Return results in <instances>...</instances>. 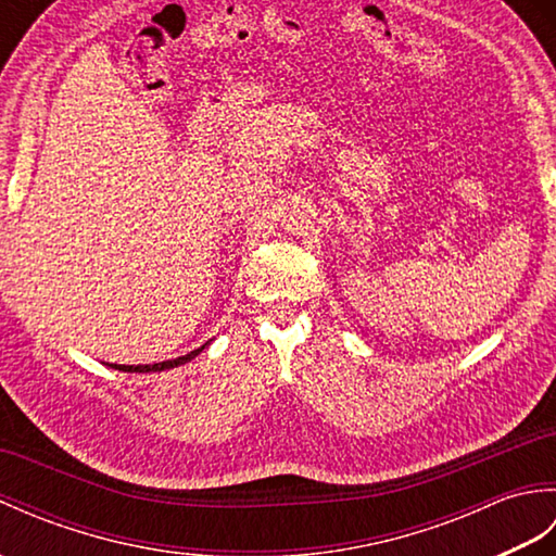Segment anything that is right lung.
I'll return each mask as SVG.
<instances>
[{
    "label": "right lung",
    "instance_id": "obj_1",
    "mask_svg": "<svg viewBox=\"0 0 556 556\" xmlns=\"http://www.w3.org/2000/svg\"><path fill=\"white\" fill-rule=\"evenodd\" d=\"M210 344V341H207ZM207 344H203L200 349L186 353V356H179V358H172V361H162V363H152V365H116V363H108L110 368L114 370H122V372H162V370H172V368H179V365L193 361L200 351H203Z\"/></svg>",
    "mask_w": 556,
    "mask_h": 556
}]
</instances>
